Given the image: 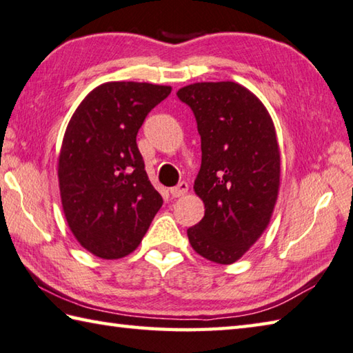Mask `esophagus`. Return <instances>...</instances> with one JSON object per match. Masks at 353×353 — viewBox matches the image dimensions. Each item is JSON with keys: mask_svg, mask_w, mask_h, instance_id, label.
Masks as SVG:
<instances>
[{"mask_svg": "<svg viewBox=\"0 0 353 353\" xmlns=\"http://www.w3.org/2000/svg\"><path fill=\"white\" fill-rule=\"evenodd\" d=\"M188 190H189V184L181 181L178 185H175V188L170 189V195L174 198H178V196H183L188 194Z\"/></svg>", "mask_w": 353, "mask_h": 353, "instance_id": "obj_1", "label": "esophagus"}]
</instances>
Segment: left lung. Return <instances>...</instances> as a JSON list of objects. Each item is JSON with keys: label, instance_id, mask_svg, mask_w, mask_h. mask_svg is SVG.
<instances>
[{"label": "left lung", "instance_id": "left-lung-1", "mask_svg": "<svg viewBox=\"0 0 353 353\" xmlns=\"http://www.w3.org/2000/svg\"><path fill=\"white\" fill-rule=\"evenodd\" d=\"M201 137L195 194L204 216L188 229L198 255L216 264L241 258L270 223L280 190V145L256 95L234 81L195 83L176 92Z\"/></svg>", "mask_w": 353, "mask_h": 353}]
</instances>
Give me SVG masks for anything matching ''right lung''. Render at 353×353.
Masks as SVG:
<instances>
[{"instance_id": "add662e5", "label": "right lung", "mask_w": 353, "mask_h": 353, "mask_svg": "<svg viewBox=\"0 0 353 353\" xmlns=\"http://www.w3.org/2000/svg\"><path fill=\"white\" fill-rule=\"evenodd\" d=\"M170 85L110 81L78 105L58 157L64 216L77 241L103 259L134 252L163 205L145 174L137 134Z\"/></svg>"}]
</instances>
